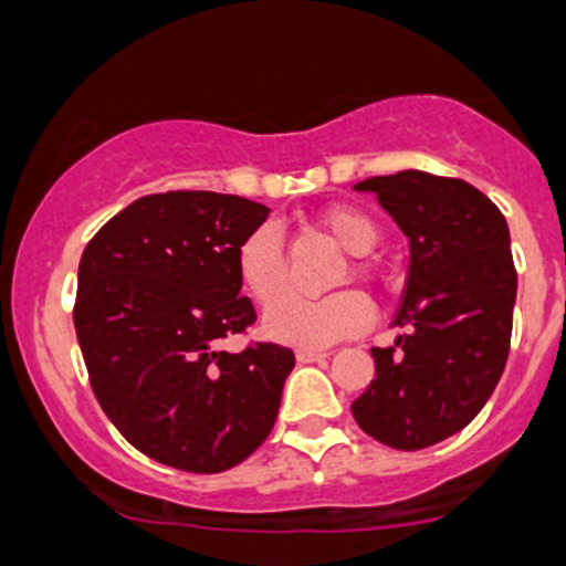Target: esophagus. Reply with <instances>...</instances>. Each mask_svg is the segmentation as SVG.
I'll return each mask as SVG.
<instances>
[{
  "label": "esophagus",
  "mask_w": 566,
  "mask_h": 566,
  "mask_svg": "<svg viewBox=\"0 0 566 566\" xmlns=\"http://www.w3.org/2000/svg\"><path fill=\"white\" fill-rule=\"evenodd\" d=\"M329 357V352H324V348H298L295 352V360L298 363H318V360H326Z\"/></svg>",
  "instance_id": "obj_1"
}]
</instances>
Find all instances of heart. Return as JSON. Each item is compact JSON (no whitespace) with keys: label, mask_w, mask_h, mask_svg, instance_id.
Here are the masks:
<instances>
[{"label":"heart","mask_w":566,"mask_h":566,"mask_svg":"<svg viewBox=\"0 0 566 566\" xmlns=\"http://www.w3.org/2000/svg\"><path fill=\"white\" fill-rule=\"evenodd\" d=\"M318 226L346 253H368L379 240V231L366 211L352 206H329L318 214ZM237 279L242 290L259 307H272L287 293V253L276 226L262 223L242 237L237 245ZM357 276H368L360 259L352 262ZM348 268L337 273V282H346ZM279 304V303H277ZM280 305V304H279ZM374 310L368 298L357 290L321 295V298H287L265 318V332L276 340L295 346H329L343 337L360 335L371 326Z\"/></svg>","instance_id":"b5f03b06"}]
</instances>
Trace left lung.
Returning <instances> with one entry per match:
<instances>
[{"label": "left lung", "instance_id": "left-lung-1", "mask_svg": "<svg viewBox=\"0 0 566 566\" xmlns=\"http://www.w3.org/2000/svg\"><path fill=\"white\" fill-rule=\"evenodd\" d=\"M374 192L410 240L394 346H374L355 421L394 450L461 432L489 402L511 348L516 268L503 211L461 178L405 170L355 184Z\"/></svg>", "mask_w": 566, "mask_h": 566}]
</instances>
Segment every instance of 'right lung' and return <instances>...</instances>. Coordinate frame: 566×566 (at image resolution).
Here are the masks:
<instances>
[{"instance_id": "obj_1", "label": "right lung", "mask_w": 566, "mask_h": 566, "mask_svg": "<svg viewBox=\"0 0 566 566\" xmlns=\"http://www.w3.org/2000/svg\"><path fill=\"white\" fill-rule=\"evenodd\" d=\"M268 211L203 189L145 195L83 251L75 329L88 382L116 430L153 461L223 472L276 424L293 352L273 340L237 355L218 348L256 321L234 256Z\"/></svg>"}]
</instances>
